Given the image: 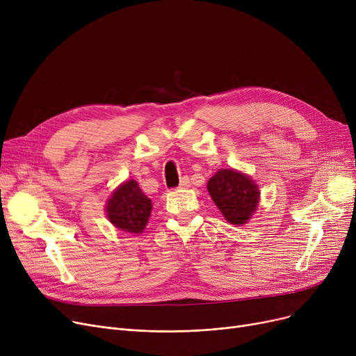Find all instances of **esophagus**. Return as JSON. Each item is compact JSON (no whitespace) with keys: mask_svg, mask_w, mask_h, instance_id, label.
<instances>
[{"mask_svg":"<svg viewBox=\"0 0 356 356\" xmlns=\"http://www.w3.org/2000/svg\"><path fill=\"white\" fill-rule=\"evenodd\" d=\"M189 186H191V179H189L188 176L181 177V180H180V183H179V188H180V189H188Z\"/></svg>","mask_w":356,"mask_h":356,"instance_id":"esophagus-1","label":"esophagus"}]
</instances>
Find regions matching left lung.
<instances>
[{
  "mask_svg": "<svg viewBox=\"0 0 356 356\" xmlns=\"http://www.w3.org/2000/svg\"><path fill=\"white\" fill-rule=\"evenodd\" d=\"M208 192L232 225L247 223L259 203V191L255 181L234 168H220L208 181Z\"/></svg>",
  "mask_w": 356,
  "mask_h": 356,
  "instance_id": "8db88e82",
  "label": "left lung"
}]
</instances>
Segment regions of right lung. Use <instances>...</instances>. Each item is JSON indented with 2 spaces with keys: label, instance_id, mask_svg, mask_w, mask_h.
<instances>
[{
  "label": "right lung",
  "instance_id": "obj_1",
  "mask_svg": "<svg viewBox=\"0 0 356 356\" xmlns=\"http://www.w3.org/2000/svg\"><path fill=\"white\" fill-rule=\"evenodd\" d=\"M105 208L109 222L115 228L129 234H141L152 215L153 204L136 180H128L112 192Z\"/></svg>",
  "mask_w": 356,
  "mask_h": 356
}]
</instances>
